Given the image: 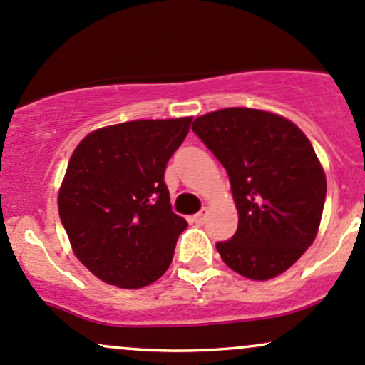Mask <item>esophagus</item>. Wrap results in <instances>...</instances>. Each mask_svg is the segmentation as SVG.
<instances>
[{"mask_svg":"<svg viewBox=\"0 0 365 365\" xmlns=\"http://www.w3.org/2000/svg\"><path fill=\"white\" fill-rule=\"evenodd\" d=\"M205 217H207V209L200 210L198 214L193 215V222H197V225H203L205 222Z\"/></svg>","mask_w":365,"mask_h":365,"instance_id":"esophagus-1","label":"esophagus"}]
</instances>
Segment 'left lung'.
I'll list each match as a JSON object with an SVG mask.
<instances>
[{
    "mask_svg": "<svg viewBox=\"0 0 365 365\" xmlns=\"http://www.w3.org/2000/svg\"><path fill=\"white\" fill-rule=\"evenodd\" d=\"M191 128L226 168L237 203V233L215 244L222 261L250 280L284 273L315 240L327 193L308 137L250 108L209 113Z\"/></svg>",
    "mask_w": 365,
    "mask_h": 365,
    "instance_id": "obj_1",
    "label": "left lung"
}]
</instances>
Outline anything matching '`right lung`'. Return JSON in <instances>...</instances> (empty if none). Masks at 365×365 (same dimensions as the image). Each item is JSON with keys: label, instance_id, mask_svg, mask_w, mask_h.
Here are the masks:
<instances>
[{"label": "right lung", "instance_id": "right-lung-1", "mask_svg": "<svg viewBox=\"0 0 365 365\" xmlns=\"http://www.w3.org/2000/svg\"><path fill=\"white\" fill-rule=\"evenodd\" d=\"M191 118L137 120L78 144L58 191V215L74 254L97 278L123 289L158 280L187 222L172 212L167 162Z\"/></svg>", "mask_w": 365, "mask_h": 365}]
</instances>
